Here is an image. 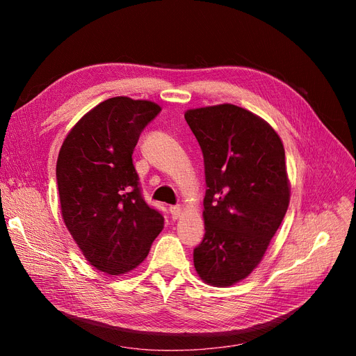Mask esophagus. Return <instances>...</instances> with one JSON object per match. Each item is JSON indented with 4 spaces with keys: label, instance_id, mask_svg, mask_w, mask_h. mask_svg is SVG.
I'll use <instances>...</instances> for the list:
<instances>
[{
    "label": "esophagus",
    "instance_id": "esophagus-1",
    "mask_svg": "<svg viewBox=\"0 0 356 356\" xmlns=\"http://www.w3.org/2000/svg\"><path fill=\"white\" fill-rule=\"evenodd\" d=\"M181 207L179 204H174V207H169V212H170V217L172 220H178L179 215H181Z\"/></svg>",
    "mask_w": 356,
    "mask_h": 356
}]
</instances>
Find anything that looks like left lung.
Segmentation results:
<instances>
[{"label": "left lung", "mask_w": 356, "mask_h": 356, "mask_svg": "<svg viewBox=\"0 0 356 356\" xmlns=\"http://www.w3.org/2000/svg\"><path fill=\"white\" fill-rule=\"evenodd\" d=\"M202 148L204 236L193 260L213 286L242 281L261 261L289 204L281 138L263 118L232 104L188 110Z\"/></svg>", "instance_id": "8db88e82"}]
</instances>
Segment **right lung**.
<instances>
[{
  "instance_id": "1",
  "label": "right lung",
  "mask_w": 356,
  "mask_h": 356,
  "mask_svg": "<svg viewBox=\"0 0 356 356\" xmlns=\"http://www.w3.org/2000/svg\"><path fill=\"white\" fill-rule=\"evenodd\" d=\"M160 111L154 102L115 96L83 115L60 147L62 218L86 260L108 275L141 264L163 229L132 161L139 135Z\"/></svg>"
}]
</instances>
